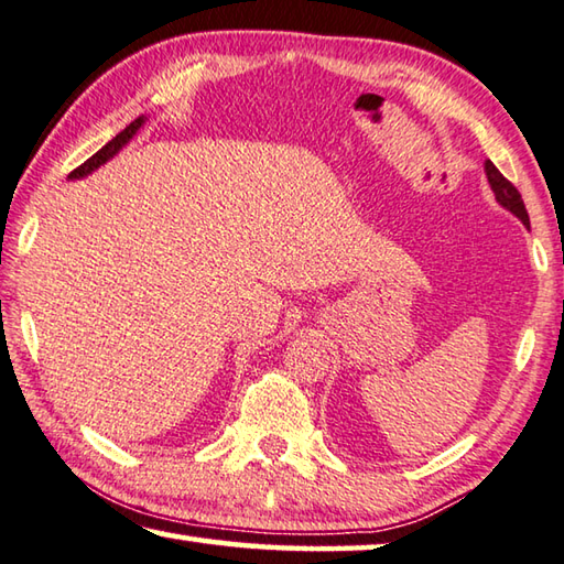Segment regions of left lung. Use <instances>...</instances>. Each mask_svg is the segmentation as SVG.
<instances>
[{"label":"left lung","instance_id":"left-lung-1","mask_svg":"<svg viewBox=\"0 0 564 564\" xmlns=\"http://www.w3.org/2000/svg\"><path fill=\"white\" fill-rule=\"evenodd\" d=\"M486 175H488V182H490V189L496 192V199L503 204L508 212H513L516 217L525 224V227H530L528 209H525V204H523V197H520V192L516 189V184L500 175L498 167L490 160L486 162Z\"/></svg>","mask_w":564,"mask_h":564}]
</instances>
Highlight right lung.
<instances>
[{"mask_svg": "<svg viewBox=\"0 0 564 564\" xmlns=\"http://www.w3.org/2000/svg\"><path fill=\"white\" fill-rule=\"evenodd\" d=\"M140 126H142V118L132 120L126 130L118 132V135L112 138L106 148H100L94 158H88V160L84 162V165H78L74 172H70L68 177H84V175H88V172H94L96 167L104 165V162H108L112 155H116V152H118L122 145H126V142H128L132 135H135Z\"/></svg>", "mask_w": 564, "mask_h": 564, "instance_id": "obj_1", "label": "right lung"}]
</instances>
